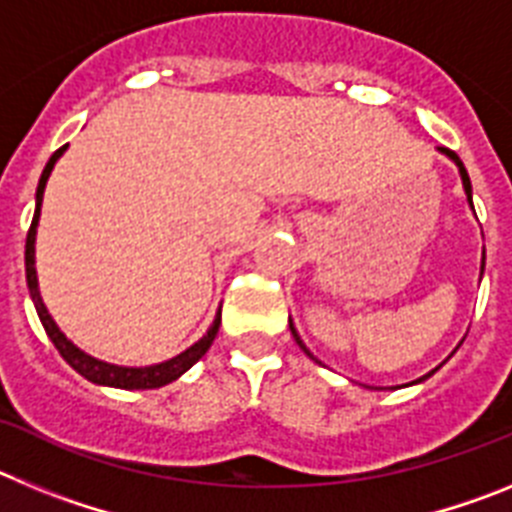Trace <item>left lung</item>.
<instances>
[{"instance_id":"1","label":"left lung","mask_w":512,"mask_h":512,"mask_svg":"<svg viewBox=\"0 0 512 512\" xmlns=\"http://www.w3.org/2000/svg\"><path fill=\"white\" fill-rule=\"evenodd\" d=\"M441 151H443V153H446V156H449V158H454V164H456V166H459L461 182H464V192H467V200H469V205H472V184H469V174H467V169H464V164H461V158H459V156H456V153H454V151H449V148H441ZM482 271H485V261H482ZM289 330H292V336H295L297 346H300V348H302V351H305V354H307V356H310V359H312V354H310V351H307V348H305V343H302V341H300V336H297V330H295V325L289 323ZM433 372H436V369H433ZM433 372H431V374H433ZM431 374H425V377H431ZM425 377H423V379H425ZM423 379H418V382H423Z\"/></svg>"}]
</instances>
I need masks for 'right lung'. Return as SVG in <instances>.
<instances>
[{"instance_id":"right-lung-1","label":"right lung","mask_w":512,"mask_h":512,"mask_svg":"<svg viewBox=\"0 0 512 512\" xmlns=\"http://www.w3.org/2000/svg\"><path fill=\"white\" fill-rule=\"evenodd\" d=\"M66 151V146L58 148L56 153L51 156V161L45 164L43 176H40L38 182V192H35V215H33V223H30V230H27V241H25V277H27V289H30V297L35 302V310H38V318L43 323L45 333L48 338L53 341V346L58 348V354L66 359V364L71 369L81 374L84 379L94 384H107V387H120V390H156V387H164V384L174 382V379L182 377L187 372L189 366L197 364L202 356L207 354V348L212 346L217 336V328H220V310L215 315V323L210 325L207 330V336H202L200 341L189 346L184 354L174 356V359L164 361V364H153V366H115V364H107V361H97L94 356L84 354L69 338L63 336L58 325L53 323V318L48 315L45 310L43 300H40V292H38V277H35V228H38V217H40V205H43V192H45V182H48V176H51L53 164H56L61 153Z\"/></svg>"}]
</instances>
